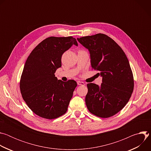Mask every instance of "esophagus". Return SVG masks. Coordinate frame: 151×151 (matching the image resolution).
<instances>
[{"mask_svg": "<svg viewBox=\"0 0 151 151\" xmlns=\"http://www.w3.org/2000/svg\"><path fill=\"white\" fill-rule=\"evenodd\" d=\"M77 83H78V85H82V86H83V85H85V83L84 82H82V81H78Z\"/></svg>", "mask_w": 151, "mask_h": 151, "instance_id": "34e87169", "label": "esophagus"}]
</instances>
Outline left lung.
<instances>
[{
  "label": "left lung",
  "mask_w": 151,
  "mask_h": 151,
  "mask_svg": "<svg viewBox=\"0 0 151 151\" xmlns=\"http://www.w3.org/2000/svg\"><path fill=\"white\" fill-rule=\"evenodd\" d=\"M77 39L88 49L92 69L99 71L103 77L100 86L87 84L85 97L87 109L100 118L112 116L124 108L133 91V75L128 58L116 43L104 34Z\"/></svg>",
  "instance_id": "obj_1"
}]
</instances>
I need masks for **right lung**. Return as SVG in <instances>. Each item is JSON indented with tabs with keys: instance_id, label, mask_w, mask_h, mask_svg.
Here are the masks:
<instances>
[{
	"instance_id": "add662e5",
	"label": "right lung",
	"mask_w": 151,
	"mask_h": 151,
	"mask_svg": "<svg viewBox=\"0 0 151 151\" xmlns=\"http://www.w3.org/2000/svg\"><path fill=\"white\" fill-rule=\"evenodd\" d=\"M74 44L72 36L46 38L29 55L21 76L20 91L23 100L36 115L48 119L57 118L68 111L77 83L63 82L54 73L61 66V56Z\"/></svg>"
}]
</instances>
